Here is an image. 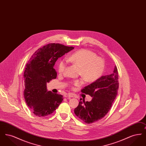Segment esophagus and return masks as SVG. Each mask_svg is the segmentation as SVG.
<instances>
[{
	"mask_svg": "<svg viewBox=\"0 0 146 146\" xmlns=\"http://www.w3.org/2000/svg\"><path fill=\"white\" fill-rule=\"evenodd\" d=\"M64 97H66V98H67L68 99H70V98L73 97V95L72 94H66V95H64Z\"/></svg>",
	"mask_w": 146,
	"mask_h": 146,
	"instance_id": "esophagus-1",
	"label": "esophagus"
}]
</instances>
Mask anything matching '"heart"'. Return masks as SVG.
<instances>
[{"mask_svg": "<svg viewBox=\"0 0 146 146\" xmlns=\"http://www.w3.org/2000/svg\"><path fill=\"white\" fill-rule=\"evenodd\" d=\"M68 61L79 67V75L87 82H94L98 79L104 71V59L96 54L87 49H81L74 52L68 57ZM66 68L64 61H60L58 66V72L63 73ZM82 84V79H77L70 85L78 86Z\"/></svg>", "mask_w": 146, "mask_h": 146, "instance_id": "1", "label": "heart"}]
</instances>
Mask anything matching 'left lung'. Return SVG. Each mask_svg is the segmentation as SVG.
Listing matches in <instances>:
<instances>
[{
	"instance_id": "1",
	"label": "left lung",
	"mask_w": 146,
	"mask_h": 146,
	"mask_svg": "<svg viewBox=\"0 0 146 146\" xmlns=\"http://www.w3.org/2000/svg\"><path fill=\"white\" fill-rule=\"evenodd\" d=\"M117 66L111 74L102 76L81 91L92 97L90 102L80 101L74 109L76 116L84 123L91 124L104 118L111 108L119 88Z\"/></svg>"
}]
</instances>
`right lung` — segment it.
Masks as SVG:
<instances>
[{"label":"right lung","instance_id":"add662e5","mask_svg":"<svg viewBox=\"0 0 146 146\" xmlns=\"http://www.w3.org/2000/svg\"><path fill=\"white\" fill-rule=\"evenodd\" d=\"M74 48L58 43L48 44L38 49L27 63L23 95L35 115L44 117L51 114L62 102V95L47 91L46 83L56 78L54 66L57 59Z\"/></svg>","mask_w":146,"mask_h":146}]
</instances>
